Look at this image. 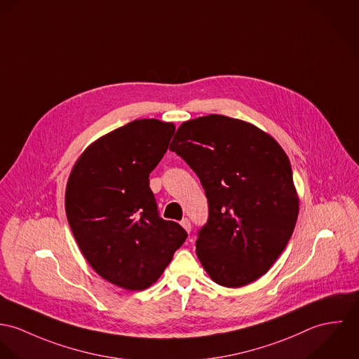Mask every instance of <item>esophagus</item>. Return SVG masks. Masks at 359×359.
I'll list each match as a JSON object with an SVG mask.
<instances>
[{
	"label": "esophagus",
	"instance_id": "esophagus-1",
	"mask_svg": "<svg viewBox=\"0 0 359 359\" xmlns=\"http://www.w3.org/2000/svg\"><path fill=\"white\" fill-rule=\"evenodd\" d=\"M180 224H182V227H183L187 233H190V231H191V223H190V220H189V219H183V220L180 222Z\"/></svg>",
	"mask_w": 359,
	"mask_h": 359
}]
</instances>
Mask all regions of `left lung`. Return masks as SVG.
<instances>
[{"instance_id":"8db88e82","label":"left lung","mask_w":359,"mask_h":359,"mask_svg":"<svg viewBox=\"0 0 359 359\" xmlns=\"http://www.w3.org/2000/svg\"><path fill=\"white\" fill-rule=\"evenodd\" d=\"M197 173L209 203L197 256L217 285L264 276L290 238L299 194L278 142L246 121L210 114L186 121L169 147Z\"/></svg>"}]
</instances>
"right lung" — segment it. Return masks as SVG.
<instances>
[{
    "label": "right lung",
    "instance_id": "1",
    "mask_svg": "<svg viewBox=\"0 0 359 359\" xmlns=\"http://www.w3.org/2000/svg\"><path fill=\"white\" fill-rule=\"evenodd\" d=\"M173 122L135 120L92 142L66 186V215L96 274L126 290L156 283L187 233L158 216L149 176L168 150Z\"/></svg>",
    "mask_w": 359,
    "mask_h": 359
}]
</instances>
